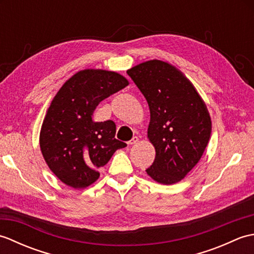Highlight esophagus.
<instances>
[{"instance_id":"obj_1","label":"esophagus","mask_w":254,"mask_h":254,"mask_svg":"<svg viewBox=\"0 0 254 254\" xmlns=\"http://www.w3.org/2000/svg\"><path fill=\"white\" fill-rule=\"evenodd\" d=\"M137 142H138V137H137V136H133V137L130 139V141L127 142V144H128V145H134V144H136Z\"/></svg>"}]
</instances>
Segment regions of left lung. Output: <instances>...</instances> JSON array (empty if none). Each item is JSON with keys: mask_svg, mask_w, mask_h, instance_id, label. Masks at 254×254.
Wrapping results in <instances>:
<instances>
[{"mask_svg": "<svg viewBox=\"0 0 254 254\" xmlns=\"http://www.w3.org/2000/svg\"><path fill=\"white\" fill-rule=\"evenodd\" d=\"M147 100L150 112L147 137L156 156L147 175L161 185L181 181L206 148L212 121L202 97L179 69L150 60L127 69Z\"/></svg>", "mask_w": 254, "mask_h": 254, "instance_id": "left-lung-1", "label": "left lung"}]
</instances>
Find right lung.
Returning <instances> with one entry per match:
<instances>
[{
  "mask_svg": "<svg viewBox=\"0 0 254 254\" xmlns=\"http://www.w3.org/2000/svg\"><path fill=\"white\" fill-rule=\"evenodd\" d=\"M128 85L121 74L87 68L59 89L40 131V149L50 170L64 185L84 189L98 179V169L117 149L127 146L116 136V123L95 122L99 102Z\"/></svg>",
  "mask_w": 254,
  "mask_h": 254,
  "instance_id": "add662e5",
  "label": "right lung"
}]
</instances>
